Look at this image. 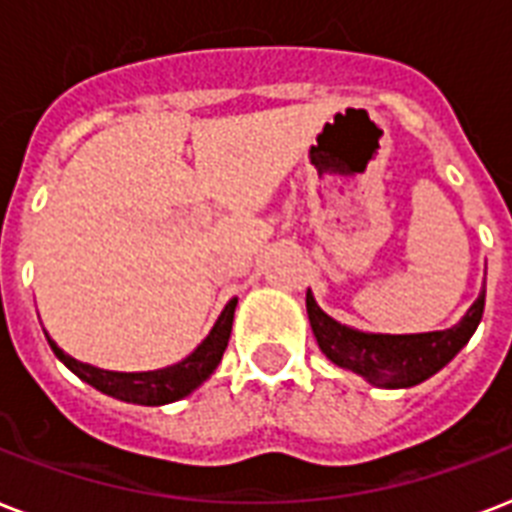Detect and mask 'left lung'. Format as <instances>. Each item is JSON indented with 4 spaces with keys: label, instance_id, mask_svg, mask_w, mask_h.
Masks as SVG:
<instances>
[{
    "label": "left lung",
    "instance_id": "1",
    "mask_svg": "<svg viewBox=\"0 0 512 512\" xmlns=\"http://www.w3.org/2000/svg\"><path fill=\"white\" fill-rule=\"evenodd\" d=\"M484 300L486 289H481V295L462 316L460 324L438 332H422V335H372V332L345 327L321 311L311 289L305 295V308L321 353L332 364L364 377L377 388L393 390L412 388L441 372L468 345L481 324Z\"/></svg>",
    "mask_w": 512,
    "mask_h": 512
}]
</instances>
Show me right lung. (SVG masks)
<instances>
[{
	"label": "right lung",
	"instance_id": "1",
	"mask_svg": "<svg viewBox=\"0 0 512 512\" xmlns=\"http://www.w3.org/2000/svg\"><path fill=\"white\" fill-rule=\"evenodd\" d=\"M236 303H239V300L233 297L231 303L225 305L223 313H220V319H217L215 327H212V332L201 340V345L193 350L191 356H185L183 361H177V364L172 366H164V369H156V372H108V369L82 364V361H76V358H71L68 353H63V350L55 345V340H50V335H47V342H50V348L55 350V356H58L79 380H84L87 385L100 390V393H106V396L127 401V404L143 406L172 404V401H180V398H185L188 393H193V390L199 388L201 382L207 380L209 374L217 369L225 348H228Z\"/></svg>",
	"mask_w": 512,
	"mask_h": 512
}]
</instances>
